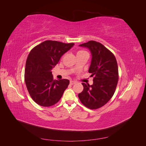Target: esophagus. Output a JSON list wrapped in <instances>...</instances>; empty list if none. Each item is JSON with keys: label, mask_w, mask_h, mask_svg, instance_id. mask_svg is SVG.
Segmentation results:
<instances>
[{"label": "esophagus", "mask_w": 146, "mask_h": 146, "mask_svg": "<svg viewBox=\"0 0 146 146\" xmlns=\"http://www.w3.org/2000/svg\"><path fill=\"white\" fill-rule=\"evenodd\" d=\"M76 82H75V81H70V85H74V84H76Z\"/></svg>", "instance_id": "1"}]
</instances>
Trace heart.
Segmentation results:
<instances>
[{
    "label": "heart",
    "instance_id": "1",
    "mask_svg": "<svg viewBox=\"0 0 146 146\" xmlns=\"http://www.w3.org/2000/svg\"><path fill=\"white\" fill-rule=\"evenodd\" d=\"M85 52H86L85 51H83V50H79V51L77 52V54H82V53H85Z\"/></svg>",
    "mask_w": 146,
    "mask_h": 146
}]
</instances>
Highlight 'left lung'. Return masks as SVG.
<instances>
[{
	"label": "left lung",
	"mask_w": 146,
	"mask_h": 146,
	"mask_svg": "<svg viewBox=\"0 0 146 146\" xmlns=\"http://www.w3.org/2000/svg\"><path fill=\"white\" fill-rule=\"evenodd\" d=\"M79 46L88 48L91 52L92 58L88 72L94 78L92 85L82 83L83 90L78 94V98L87 108L98 109L107 104L115 92L119 79L116 59L100 42L90 41Z\"/></svg>",
	"instance_id": "1"
}]
</instances>
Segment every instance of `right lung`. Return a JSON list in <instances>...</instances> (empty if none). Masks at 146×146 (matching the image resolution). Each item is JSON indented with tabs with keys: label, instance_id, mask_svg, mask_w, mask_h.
I'll return each instance as SVG.
<instances>
[{
	"label": "right lung",
	"instance_id": "right-lung-1",
	"mask_svg": "<svg viewBox=\"0 0 146 146\" xmlns=\"http://www.w3.org/2000/svg\"><path fill=\"white\" fill-rule=\"evenodd\" d=\"M74 43L47 40L35 47L28 55L25 69V82L32 99L42 107L56 104L68 88V79L54 80L52 69Z\"/></svg>",
	"mask_w": 146,
	"mask_h": 146
}]
</instances>
